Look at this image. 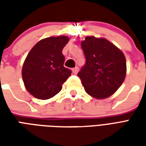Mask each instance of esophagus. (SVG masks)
<instances>
[{
    "label": "esophagus",
    "mask_w": 146,
    "mask_h": 146,
    "mask_svg": "<svg viewBox=\"0 0 146 146\" xmlns=\"http://www.w3.org/2000/svg\"><path fill=\"white\" fill-rule=\"evenodd\" d=\"M72 71H73V74H75V75H76V73H78V71H79V67L76 66L75 68H73V70H72Z\"/></svg>",
    "instance_id": "1"
}]
</instances>
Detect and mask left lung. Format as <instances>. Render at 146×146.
<instances>
[{
	"label": "left lung",
	"instance_id": "8db88e82",
	"mask_svg": "<svg viewBox=\"0 0 146 146\" xmlns=\"http://www.w3.org/2000/svg\"><path fill=\"white\" fill-rule=\"evenodd\" d=\"M81 48L86 61L77 76L86 92L98 99L110 97L125 79L124 54L106 39L95 36H87Z\"/></svg>",
	"mask_w": 146,
	"mask_h": 146
}]
</instances>
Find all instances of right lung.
Instances as JSON below:
<instances>
[{"label": "right lung", "mask_w": 146, "mask_h": 146, "mask_svg": "<svg viewBox=\"0 0 146 146\" xmlns=\"http://www.w3.org/2000/svg\"><path fill=\"white\" fill-rule=\"evenodd\" d=\"M66 36L43 39L29 52L23 66V79L28 92L39 99H48L60 92L72 71L64 66L62 49Z\"/></svg>", "instance_id": "obj_1"}]
</instances>
